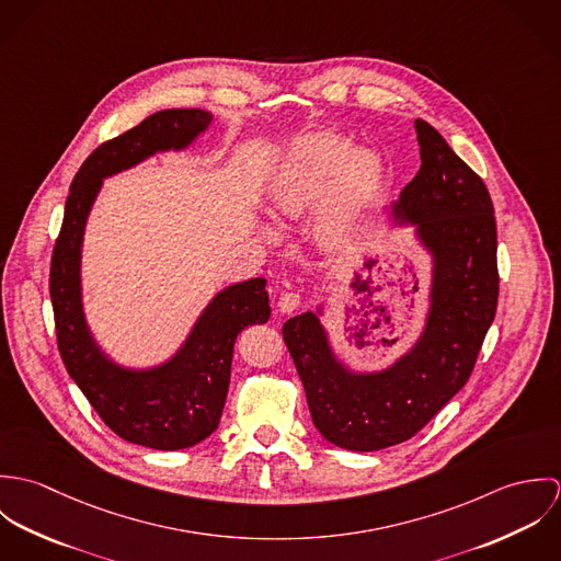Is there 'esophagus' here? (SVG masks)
Here are the masks:
<instances>
[{
    "label": "esophagus",
    "mask_w": 561,
    "mask_h": 561,
    "mask_svg": "<svg viewBox=\"0 0 561 561\" xmlns=\"http://www.w3.org/2000/svg\"><path fill=\"white\" fill-rule=\"evenodd\" d=\"M300 294H296V291H287V294H283L280 298H278V309L283 311V313H294L298 307H300Z\"/></svg>",
    "instance_id": "34e87169"
}]
</instances>
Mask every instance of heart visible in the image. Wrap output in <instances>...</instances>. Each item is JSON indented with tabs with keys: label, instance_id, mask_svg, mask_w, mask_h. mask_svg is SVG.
<instances>
[{
	"label": "heart",
	"instance_id": "1",
	"mask_svg": "<svg viewBox=\"0 0 561 561\" xmlns=\"http://www.w3.org/2000/svg\"><path fill=\"white\" fill-rule=\"evenodd\" d=\"M382 160L371 151H352L339 136L321 134L302 140L270 187L272 203L287 216L318 205V233L328 243L347 240L380 187Z\"/></svg>",
	"mask_w": 561,
	"mask_h": 561
}]
</instances>
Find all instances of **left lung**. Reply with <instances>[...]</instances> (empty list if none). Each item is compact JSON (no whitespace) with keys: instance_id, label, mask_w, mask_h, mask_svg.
Listing matches in <instances>:
<instances>
[{"instance_id":"8db88e82","label":"left lung","mask_w":561,"mask_h":561,"mask_svg":"<svg viewBox=\"0 0 561 561\" xmlns=\"http://www.w3.org/2000/svg\"><path fill=\"white\" fill-rule=\"evenodd\" d=\"M421 168L393 203L432 254L425 328L400 358L371 374L347 369L318 313L296 316L283 339L305 385L321 436L350 451H378L412 438L469 380L499 298L496 222L490 194L445 138L414 123Z\"/></svg>"}]
</instances>
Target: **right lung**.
Instances as JSON below:
<instances>
[{
	"mask_svg": "<svg viewBox=\"0 0 561 561\" xmlns=\"http://www.w3.org/2000/svg\"><path fill=\"white\" fill-rule=\"evenodd\" d=\"M211 118L205 110H161L94 149L71 183L51 254L49 294L69 376L114 434L160 451L192 447L218 427L236 339L245 325L270 320L265 278L236 283L216 294L170 360L151 369H129L116 365L88 330L81 305V241L105 176L161 151L190 147Z\"/></svg>",
	"mask_w": 561,
	"mask_h": 561,
	"instance_id": "right-lung-1",
	"label": "right lung"
}]
</instances>
